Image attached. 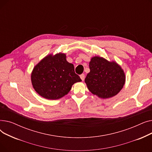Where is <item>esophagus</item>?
Returning <instances> with one entry per match:
<instances>
[{"instance_id":"obj_1","label":"esophagus","mask_w":152,"mask_h":152,"mask_svg":"<svg viewBox=\"0 0 152 152\" xmlns=\"http://www.w3.org/2000/svg\"><path fill=\"white\" fill-rule=\"evenodd\" d=\"M80 77L81 79V80L83 81L84 80V78H85V75L84 74H82L80 75Z\"/></svg>"}]
</instances>
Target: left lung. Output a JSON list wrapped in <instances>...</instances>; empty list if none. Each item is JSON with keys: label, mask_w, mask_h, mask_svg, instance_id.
Instances as JSON below:
<instances>
[{"label": "left lung", "mask_w": 152, "mask_h": 152, "mask_svg": "<svg viewBox=\"0 0 152 152\" xmlns=\"http://www.w3.org/2000/svg\"><path fill=\"white\" fill-rule=\"evenodd\" d=\"M89 68L85 83L92 94L106 99L115 96L123 89L126 82L125 73L115 61L94 56L89 62Z\"/></svg>", "instance_id": "obj_1"}]
</instances>
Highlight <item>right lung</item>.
I'll list each match as a JSON object with an SVG mask.
<instances>
[{"instance_id":"obj_1","label":"right lung","mask_w":152,"mask_h":152,"mask_svg":"<svg viewBox=\"0 0 152 152\" xmlns=\"http://www.w3.org/2000/svg\"><path fill=\"white\" fill-rule=\"evenodd\" d=\"M35 91L48 100H57L68 94L72 86L82 81L75 73L74 65L66 60V55L49 54L34 66L31 74Z\"/></svg>"}]
</instances>
